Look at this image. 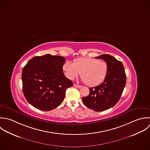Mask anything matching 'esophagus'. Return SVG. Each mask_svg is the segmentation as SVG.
Wrapping results in <instances>:
<instances>
[{
    "label": "esophagus",
    "mask_w": 150,
    "mask_h": 150,
    "mask_svg": "<svg viewBox=\"0 0 150 150\" xmlns=\"http://www.w3.org/2000/svg\"><path fill=\"white\" fill-rule=\"evenodd\" d=\"M73 86H74L75 87L77 88H80L81 87V86H80V85H77V84H73Z\"/></svg>",
    "instance_id": "1"
}]
</instances>
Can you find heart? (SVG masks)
Instances as JSON below:
<instances>
[{
    "mask_svg": "<svg viewBox=\"0 0 150 150\" xmlns=\"http://www.w3.org/2000/svg\"><path fill=\"white\" fill-rule=\"evenodd\" d=\"M62 69L65 76L71 80L80 73L81 80L90 87L97 86L102 83L108 72V65L105 62L90 57L76 59L73 63L66 61Z\"/></svg>",
    "mask_w": 150,
    "mask_h": 150,
    "instance_id": "obj_1",
    "label": "heart"
}]
</instances>
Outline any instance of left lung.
<instances>
[{
    "label": "left lung",
    "mask_w": 150,
    "mask_h": 150,
    "mask_svg": "<svg viewBox=\"0 0 150 150\" xmlns=\"http://www.w3.org/2000/svg\"><path fill=\"white\" fill-rule=\"evenodd\" d=\"M96 58L101 59L108 64V74L102 83L89 88V95L82 98V101L89 109L101 112L112 108L119 101L126 85V76L122 63L113 56L103 54Z\"/></svg>",
    "instance_id": "obj_1"
}]
</instances>
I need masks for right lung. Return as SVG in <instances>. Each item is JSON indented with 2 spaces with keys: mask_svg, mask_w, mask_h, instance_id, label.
<instances>
[{
  "mask_svg": "<svg viewBox=\"0 0 150 150\" xmlns=\"http://www.w3.org/2000/svg\"><path fill=\"white\" fill-rule=\"evenodd\" d=\"M66 59L47 54L30 59L22 71L23 91L27 100L35 108L49 111L63 101L66 90L73 86L62 66Z\"/></svg>",
  "mask_w": 150,
  "mask_h": 150,
  "instance_id": "add662e5",
  "label": "right lung"
}]
</instances>
